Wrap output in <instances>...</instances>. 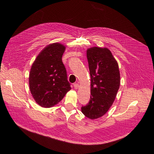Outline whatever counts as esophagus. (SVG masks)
Segmentation results:
<instances>
[{
    "label": "esophagus",
    "mask_w": 154,
    "mask_h": 154,
    "mask_svg": "<svg viewBox=\"0 0 154 154\" xmlns=\"http://www.w3.org/2000/svg\"><path fill=\"white\" fill-rule=\"evenodd\" d=\"M74 87L75 88V89H77V88H79V85L78 84H74Z\"/></svg>",
    "instance_id": "obj_1"
}]
</instances>
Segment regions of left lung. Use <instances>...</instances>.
Listing matches in <instances>:
<instances>
[{
  "instance_id": "obj_1",
  "label": "left lung",
  "mask_w": 154,
  "mask_h": 154,
  "mask_svg": "<svg viewBox=\"0 0 154 154\" xmlns=\"http://www.w3.org/2000/svg\"><path fill=\"white\" fill-rule=\"evenodd\" d=\"M91 75V100L81 107L83 114L97 119L107 112L114 103L120 84L119 65L109 48L93 47L87 50Z\"/></svg>"
}]
</instances>
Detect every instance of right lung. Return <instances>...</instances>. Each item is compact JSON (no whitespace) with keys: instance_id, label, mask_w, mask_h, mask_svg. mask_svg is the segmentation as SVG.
<instances>
[{"instance_id":"obj_1","label":"right lung","mask_w":154,"mask_h":154,"mask_svg":"<svg viewBox=\"0 0 154 154\" xmlns=\"http://www.w3.org/2000/svg\"><path fill=\"white\" fill-rule=\"evenodd\" d=\"M66 46L52 43L42 49L32 65L29 84L35 102L50 108L60 102L71 89L62 60Z\"/></svg>"}]
</instances>
